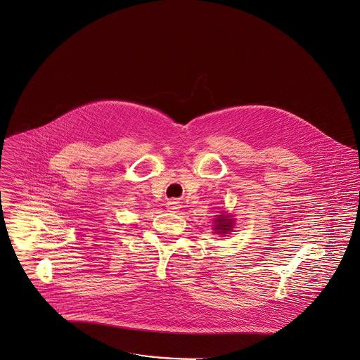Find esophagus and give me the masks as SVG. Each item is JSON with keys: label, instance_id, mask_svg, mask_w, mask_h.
<instances>
[{"label": "esophagus", "instance_id": "34e87169", "mask_svg": "<svg viewBox=\"0 0 360 360\" xmlns=\"http://www.w3.org/2000/svg\"><path fill=\"white\" fill-rule=\"evenodd\" d=\"M168 210L169 212H172V213H176L179 209H181V206H179V202H176V200H171V202H168Z\"/></svg>", "mask_w": 360, "mask_h": 360}]
</instances>
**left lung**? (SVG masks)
<instances>
[{
  "mask_svg": "<svg viewBox=\"0 0 360 360\" xmlns=\"http://www.w3.org/2000/svg\"><path fill=\"white\" fill-rule=\"evenodd\" d=\"M214 231H217V233H221L222 236L225 233H229L232 232V228H233V218L232 216H225V214H219L214 219Z\"/></svg>",
  "mask_w": 360,
  "mask_h": 360,
  "instance_id": "1",
  "label": "left lung"
}]
</instances>
